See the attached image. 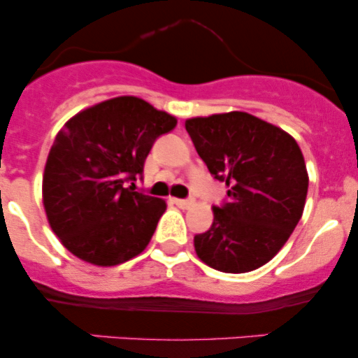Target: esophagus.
I'll return each mask as SVG.
<instances>
[{"label":"esophagus","mask_w":358,"mask_h":358,"mask_svg":"<svg viewBox=\"0 0 358 358\" xmlns=\"http://www.w3.org/2000/svg\"><path fill=\"white\" fill-rule=\"evenodd\" d=\"M173 202H175L176 207H180V208H188L190 205H193L192 199H175Z\"/></svg>","instance_id":"obj_1"}]
</instances>
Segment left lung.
I'll return each mask as SVG.
<instances>
[{
	"instance_id": "obj_1",
	"label": "left lung",
	"mask_w": 358,
	"mask_h": 358,
	"mask_svg": "<svg viewBox=\"0 0 358 358\" xmlns=\"http://www.w3.org/2000/svg\"><path fill=\"white\" fill-rule=\"evenodd\" d=\"M185 129L210 175L227 185L210 229L193 237L196 256L222 273L261 268L286 244L305 208L308 173L298 143L241 110L187 119Z\"/></svg>"
}]
</instances>
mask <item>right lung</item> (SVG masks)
I'll use <instances>...</instances> for the list:
<instances>
[{"mask_svg":"<svg viewBox=\"0 0 358 358\" xmlns=\"http://www.w3.org/2000/svg\"><path fill=\"white\" fill-rule=\"evenodd\" d=\"M175 126L173 116L131 96L101 102L65 122L45 165L43 207L73 256L116 266L145 250L166 203L134 192V182L156 139Z\"/></svg>","mask_w":358,"mask_h":358,"instance_id":"1","label":"right lung"}]
</instances>
